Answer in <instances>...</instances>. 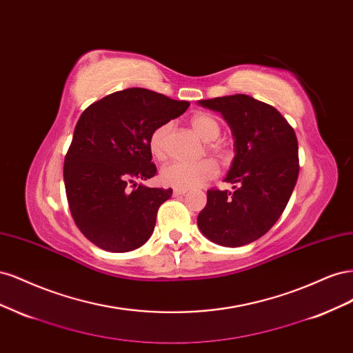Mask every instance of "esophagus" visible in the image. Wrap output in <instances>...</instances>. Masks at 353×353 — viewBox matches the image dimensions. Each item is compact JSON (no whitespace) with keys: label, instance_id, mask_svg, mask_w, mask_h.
Segmentation results:
<instances>
[{"label":"esophagus","instance_id":"34e87169","mask_svg":"<svg viewBox=\"0 0 353 353\" xmlns=\"http://www.w3.org/2000/svg\"><path fill=\"white\" fill-rule=\"evenodd\" d=\"M188 190H184V188H175L174 190V196H184L187 193Z\"/></svg>","mask_w":353,"mask_h":353}]
</instances>
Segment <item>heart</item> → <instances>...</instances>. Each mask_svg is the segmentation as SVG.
<instances>
[{
  "label": "heart",
  "instance_id": "1",
  "mask_svg": "<svg viewBox=\"0 0 353 353\" xmlns=\"http://www.w3.org/2000/svg\"><path fill=\"white\" fill-rule=\"evenodd\" d=\"M190 125L200 138H203L205 141H209L206 144L209 153L215 154L221 159L225 156L227 153L225 147H223L221 143L213 141L216 140L221 134V125L218 123L215 117L206 113H200L191 117ZM170 131H172V123L163 122L154 128L150 134V138H148V147H150V152L153 157L160 160V162H163V160L169 156ZM216 175H218V166L210 159H203L194 163L172 162L166 165L162 169V172H160V178H162L165 185L174 187V188H184V190L197 188L203 184L209 183V181L215 178Z\"/></svg>",
  "mask_w": 353,
  "mask_h": 353
}]
</instances>
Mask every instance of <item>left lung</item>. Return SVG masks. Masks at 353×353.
<instances>
[{
  "mask_svg": "<svg viewBox=\"0 0 353 353\" xmlns=\"http://www.w3.org/2000/svg\"><path fill=\"white\" fill-rule=\"evenodd\" d=\"M199 103L231 126L236 156L225 181L236 185L232 193L208 190L197 225L209 240L239 248L261 239L284 212L299 176L297 138L279 110L249 95Z\"/></svg>",
  "mask_w": 353,
  "mask_h": 353,
  "instance_id": "8db88e82",
  "label": "left lung"
}]
</instances>
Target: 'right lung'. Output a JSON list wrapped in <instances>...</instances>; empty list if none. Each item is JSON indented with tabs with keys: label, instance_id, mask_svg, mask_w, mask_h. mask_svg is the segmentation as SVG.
Wrapping results in <instances>:
<instances>
[{
	"label": "right lung",
	"instance_id": "1",
	"mask_svg": "<svg viewBox=\"0 0 353 353\" xmlns=\"http://www.w3.org/2000/svg\"><path fill=\"white\" fill-rule=\"evenodd\" d=\"M188 105L150 90L128 88L105 95L81 114L63 178L74 223L100 249L130 252L150 239L157 210L172 188L137 185L157 172L148 138Z\"/></svg>",
	"mask_w": 353,
	"mask_h": 353
}]
</instances>
